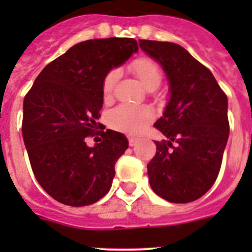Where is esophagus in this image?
Returning a JSON list of instances; mask_svg holds the SVG:
<instances>
[{"mask_svg":"<svg viewBox=\"0 0 252 252\" xmlns=\"http://www.w3.org/2000/svg\"><path fill=\"white\" fill-rule=\"evenodd\" d=\"M137 141H139V139H136V137H128V145L130 146H135Z\"/></svg>","mask_w":252,"mask_h":252,"instance_id":"obj_1","label":"esophagus"}]
</instances>
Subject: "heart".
Here are the masks:
<instances>
[{
  "mask_svg": "<svg viewBox=\"0 0 252 252\" xmlns=\"http://www.w3.org/2000/svg\"><path fill=\"white\" fill-rule=\"evenodd\" d=\"M130 70L139 79L141 86L148 91H155L160 86L162 79L161 70L154 60L149 58H139L130 64ZM120 72L112 69L107 73L102 82V94L104 99L112 97ZM153 108L148 106L136 107L130 104H121L111 111L108 116V122L111 127L122 132L137 135L145 130V127L154 120Z\"/></svg>",
  "mask_w": 252,
  "mask_h": 252,
  "instance_id": "1",
  "label": "heart"
}]
</instances>
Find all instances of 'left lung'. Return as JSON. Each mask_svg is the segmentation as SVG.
Segmentation results:
<instances>
[{
    "mask_svg": "<svg viewBox=\"0 0 252 252\" xmlns=\"http://www.w3.org/2000/svg\"><path fill=\"white\" fill-rule=\"evenodd\" d=\"M139 45L161 65L170 93L154 125L168 141H155L149 182L159 197L189 203L208 192L221 169L230 133L227 95L209 69L183 46L153 40H140Z\"/></svg>",
    "mask_w": 252,
    "mask_h": 252,
    "instance_id": "1",
    "label": "left lung"
}]
</instances>
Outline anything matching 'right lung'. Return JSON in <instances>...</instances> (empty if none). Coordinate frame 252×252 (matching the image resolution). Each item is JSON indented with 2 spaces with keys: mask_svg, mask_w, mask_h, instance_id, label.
Segmentation results:
<instances>
[{
  "mask_svg": "<svg viewBox=\"0 0 252 252\" xmlns=\"http://www.w3.org/2000/svg\"><path fill=\"white\" fill-rule=\"evenodd\" d=\"M137 50L136 40L128 37L75 44L41 70L25 95L22 137L35 178L55 201L88 206L110 190L127 139L102 131L91 148L87 137L98 133L104 75Z\"/></svg>",
  "mask_w": 252,
  "mask_h": 252,
  "instance_id": "add662e5",
  "label": "right lung"
}]
</instances>
